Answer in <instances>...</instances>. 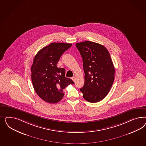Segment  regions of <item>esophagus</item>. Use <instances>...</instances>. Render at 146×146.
<instances>
[{"instance_id": "esophagus-1", "label": "esophagus", "mask_w": 146, "mask_h": 146, "mask_svg": "<svg viewBox=\"0 0 146 146\" xmlns=\"http://www.w3.org/2000/svg\"><path fill=\"white\" fill-rule=\"evenodd\" d=\"M72 80L74 81V82H75V76H73L72 78Z\"/></svg>"}]
</instances>
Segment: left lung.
Here are the masks:
<instances>
[{"instance_id":"8db88e82","label":"left lung","mask_w":146,"mask_h":146,"mask_svg":"<svg viewBox=\"0 0 146 146\" xmlns=\"http://www.w3.org/2000/svg\"><path fill=\"white\" fill-rule=\"evenodd\" d=\"M75 45L82 58L85 74L84 86L80 90L88 102H99L108 95L115 79L110 53L103 45L90 41Z\"/></svg>"}]
</instances>
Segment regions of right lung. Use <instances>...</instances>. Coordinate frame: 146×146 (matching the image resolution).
Instances as JSON below:
<instances>
[{"label":"right lung","instance_id":"1","mask_svg":"<svg viewBox=\"0 0 146 146\" xmlns=\"http://www.w3.org/2000/svg\"><path fill=\"white\" fill-rule=\"evenodd\" d=\"M72 44L52 43L36 54L31 67V81L38 96L45 102L56 103L64 96L63 90L74 82L65 77V70L58 68V62L62 53Z\"/></svg>","mask_w":146,"mask_h":146}]
</instances>
